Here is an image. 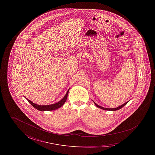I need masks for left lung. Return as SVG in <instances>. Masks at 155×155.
Returning a JSON list of instances; mask_svg holds the SVG:
<instances>
[{
	"label": "left lung",
	"instance_id": "8db88e82",
	"mask_svg": "<svg viewBox=\"0 0 155 155\" xmlns=\"http://www.w3.org/2000/svg\"><path fill=\"white\" fill-rule=\"evenodd\" d=\"M128 102H125V103H124L123 104H122V105H121V106H118L117 107H116V108H110V109H109V108H105V107H102V106H99L98 104H97L95 102H94L95 103V104L96 105V107H99V108H100V109H103V110H110V111H115V110H119V109H121L123 107H124V106H125V104H127V103H128Z\"/></svg>",
	"mask_w": 155,
	"mask_h": 155
}]
</instances>
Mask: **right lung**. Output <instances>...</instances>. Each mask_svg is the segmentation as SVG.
<instances>
[{
	"mask_svg": "<svg viewBox=\"0 0 155 155\" xmlns=\"http://www.w3.org/2000/svg\"><path fill=\"white\" fill-rule=\"evenodd\" d=\"M68 92H69V89L67 91L66 95L64 96V97L61 101H60L59 102H57V103H54V104H49V105H39V104H35V103H33L32 102H31V101L28 100V99H27L26 97H25V98H26V99L28 101V102H29L34 107H35L36 109L38 110H56V109H58V108L61 107L64 104V103L66 102L67 99V95H68Z\"/></svg>",
	"mask_w": 155,
	"mask_h": 155,
	"instance_id": "right-lung-1",
	"label": "right lung"
}]
</instances>
